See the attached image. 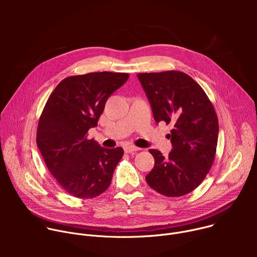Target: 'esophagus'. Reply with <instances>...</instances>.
I'll return each instance as SVG.
<instances>
[{
  "label": "esophagus",
  "mask_w": 257,
  "mask_h": 257,
  "mask_svg": "<svg viewBox=\"0 0 257 257\" xmlns=\"http://www.w3.org/2000/svg\"><path fill=\"white\" fill-rule=\"evenodd\" d=\"M140 149L136 148V146H133V145H125L124 146V152L126 154H131V153H134V152H137L139 151Z\"/></svg>",
  "instance_id": "obj_1"
}]
</instances>
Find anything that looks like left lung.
I'll return each mask as SVG.
<instances>
[{
  "mask_svg": "<svg viewBox=\"0 0 257 257\" xmlns=\"http://www.w3.org/2000/svg\"><path fill=\"white\" fill-rule=\"evenodd\" d=\"M137 77L149 97L157 123L173 129L169 157L150 150L155 167L145 177L158 193L179 197L197 188L215 157L218 121L215 109L201 86L186 73L165 71L139 73Z\"/></svg>",
  "mask_w": 257,
  "mask_h": 257,
  "instance_id": "obj_1",
  "label": "left lung"
}]
</instances>
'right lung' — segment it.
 Here are the masks:
<instances>
[{"label":"right lung","instance_id":"obj_1","mask_svg":"<svg viewBox=\"0 0 257 257\" xmlns=\"http://www.w3.org/2000/svg\"><path fill=\"white\" fill-rule=\"evenodd\" d=\"M128 78V73L105 71L69 76L47 100L36 144L51 174L72 196L90 199L111 184L124 151L101 148L87 136L97 126L109 95Z\"/></svg>","mask_w":257,"mask_h":257}]
</instances>
